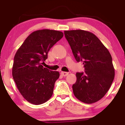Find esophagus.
Masks as SVG:
<instances>
[{
    "instance_id": "esophagus-1",
    "label": "esophagus",
    "mask_w": 125,
    "mask_h": 125,
    "mask_svg": "<svg viewBox=\"0 0 125 125\" xmlns=\"http://www.w3.org/2000/svg\"><path fill=\"white\" fill-rule=\"evenodd\" d=\"M61 74H62V75L63 76H66L67 74H69V73L68 72H62Z\"/></svg>"
}]
</instances>
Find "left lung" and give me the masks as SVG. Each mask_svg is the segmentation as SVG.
I'll use <instances>...</instances> for the list:
<instances>
[{"label":"left lung","mask_w":125,"mask_h":125,"mask_svg":"<svg viewBox=\"0 0 125 125\" xmlns=\"http://www.w3.org/2000/svg\"><path fill=\"white\" fill-rule=\"evenodd\" d=\"M77 62H82L84 73L77 72L73 84L74 95L85 104L101 99L115 77L112 58L107 49L94 33L83 30L64 31Z\"/></svg>","instance_id":"left-lung-1"}]
</instances>
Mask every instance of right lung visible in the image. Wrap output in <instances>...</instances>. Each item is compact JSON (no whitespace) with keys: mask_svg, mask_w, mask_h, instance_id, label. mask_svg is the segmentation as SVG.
Here are the masks:
<instances>
[{"mask_svg":"<svg viewBox=\"0 0 125 125\" xmlns=\"http://www.w3.org/2000/svg\"><path fill=\"white\" fill-rule=\"evenodd\" d=\"M63 36L60 31L38 30L28 36L16 53L13 77L21 94L31 104H44L52 96L59 72L50 71L43 64L48 52Z\"/></svg>","mask_w":125,"mask_h":125,"instance_id":"add662e5","label":"right lung"}]
</instances>
